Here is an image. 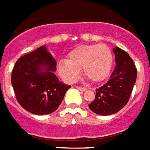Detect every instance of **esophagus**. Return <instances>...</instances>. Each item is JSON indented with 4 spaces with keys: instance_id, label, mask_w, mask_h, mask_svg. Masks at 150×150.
I'll use <instances>...</instances> for the list:
<instances>
[{
    "instance_id": "obj_1",
    "label": "esophagus",
    "mask_w": 150,
    "mask_h": 150,
    "mask_svg": "<svg viewBox=\"0 0 150 150\" xmlns=\"http://www.w3.org/2000/svg\"><path fill=\"white\" fill-rule=\"evenodd\" d=\"M77 89L80 91H86L87 90V89L86 87H81V86H77Z\"/></svg>"
}]
</instances>
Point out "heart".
I'll list each match as a JSON object with an SVG mask.
<instances>
[{"instance_id": "heart-1", "label": "heart", "mask_w": 150, "mask_h": 150, "mask_svg": "<svg viewBox=\"0 0 150 150\" xmlns=\"http://www.w3.org/2000/svg\"><path fill=\"white\" fill-rule=\"evenodd\" d=\"M113 64L112 52L105 44L79 45L71 51L67 60L57 64V71L60 77L68 83L79 79L80 69L83 75L93 83L105 79L110 72Z\"/></svg>"}]
</instances>
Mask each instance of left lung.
Here are the masks:
<instances>
[{
    "instance_id": "1",
    "label": "left lung",
    "mask_w": 150,
    "mask_h": 150,
    "mask_svg": "<svg viewBox=\"0 0 150 150\" xmlns=\"http://www.w3.org/2000/svg\"><path fill=\"white\" fill-rule=\"evenodd\" d=\"M112 50L116 67L110 79L96 90L95 99L89 105L90 110L100 116L115 114L127 105L137 78L136 67L128 53L119 47Z\"/></svg>"
}]
</instances>
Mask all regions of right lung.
<instances>
[{"label":"right lung","mask_w":150,"mask_h":150,"mask_svg":"<svg viewBox=\"0 0 150 150\" xmlns=\"http://www.w3.org/2000/svg\"><path fill=\"white\" fill-rule=\"evenodd\" d=\"M57 61L45 45L17 60L11 73V85L19 105L34 115L53 112L71 86L60 82L54 72Z\"/></svg>","instance_id":"obj_1"}]
</instances>
